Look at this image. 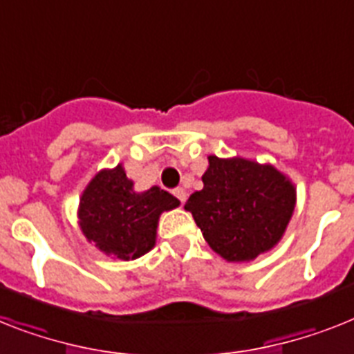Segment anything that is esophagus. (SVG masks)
Here are the masks:
<instances>
[{"label":"esophagus","mask_w":354,"mask_h":354,"mask_svg":"<svg viewBox=\"0 0 354 354\" xmlns=\"http://www.w3.org/2000/svg\"><path fill=\"white\" fill-rule=\"evenodd\" d=\"M172 194L176 196L178 200H180V203H185V200H187V192L183 191L182 187H178V189H174V191H172Z\"/></svg>","instance_id":"esophagus-1"}]
</instances>
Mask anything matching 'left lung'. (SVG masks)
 <instances>
[{
    "label": "left lung",
    "instance_id": "1",
    "mask_svg": "<svg viewBox=\"0 0 354 354\" xmlns=\"http://www.w3.org/2000/svg\"><path fill=\"white\" fill-rule=\"evenodd\" d=\"M203 189L187 200L216 254L227 261H250L279 243L295 207V189L272 165L243 158L209 156Z\"/></svg>",
    "mask_w": 354,
    "mask_h": 354
}]
</instances>
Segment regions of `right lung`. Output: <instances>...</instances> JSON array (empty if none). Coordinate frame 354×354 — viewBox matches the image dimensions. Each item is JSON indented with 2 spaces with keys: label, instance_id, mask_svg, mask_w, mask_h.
Segmentation results:
<instances>
[{
  "label": "right lung",
  "instance_id": "1",
  "mask_svg": "<svg viewBox=\"0 0 354 354\" xmlns=\"http://www.w3.org/2000/svg\"><path fill=\"white\" fill-rule=\"evenodd\" d=\"M180 201L160 187L136 192L122 165L100 171L86 187L79 219L88 241L118 259H136L149 252L156 239V225L163 210Z\"/></svg>",
  "mask_w": 354,
  "mask_h": 354
}]
</instances>
